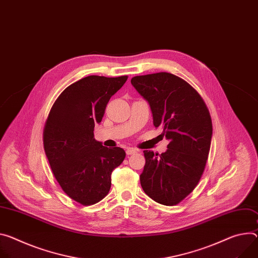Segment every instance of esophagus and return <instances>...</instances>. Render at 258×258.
<instances>
[{
  "label": "esophagus",
  "mask_w": 258,
  "mask_h": 258,
  "mask_svg": "<svg viewBox=\"0 0 258 258\" xmlns=\"http://www.w3.org/2000/svg\"><path fill=\"white\" fill-rule=\"evenodd\" d=\"M135 153H137L136 149H134V148H127L126 149V154L127 155H132V154H135Z\"/></svg>",
  "instance_id": "esophagus-1"
}]
</instances>
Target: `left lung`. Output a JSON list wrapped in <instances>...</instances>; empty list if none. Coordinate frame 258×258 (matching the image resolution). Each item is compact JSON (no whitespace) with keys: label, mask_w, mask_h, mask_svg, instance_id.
<instances>
[{"label":"left lung","mask_w":258,"mask_h":258,"mask_svg":"<svg viewBox=\"0 0 258 258\" xmlns=\"http://www.w3.org/2000/svg\"><path fill=\"white\" fill-rule=\"evenodd\" d=\"M133 86L148 101L155 127L170 143L161 154L144 150L140 176L144 192L165 206H175L199 184L209 156L212 119L200 93L182 78L167 72L133 77Z\"/></svg>","instance_id":"8db88e82"}]
</instances>
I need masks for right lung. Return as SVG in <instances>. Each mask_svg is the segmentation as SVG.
Wrapping results in <instances>:
<instances>
[{
  "label": "right lung",
  "instance_id": "add662e5",
  "mask_svg": "<svg viewBox=\"0 0 258 258\" xmlns=\"http://www.w3.org/2000/svg\"><path fill=\"white\" fill-rule=\"evenodd\" d=\"M127 76L91 75L68 86L52 105L43 130V144L52 174L63 192L82 206L95 205L110 190L111 173L125 152L93 138L110 98Z\"/></svg>",
  "mask_w": 258,
  "mask_h": 258
}]
</instances>
